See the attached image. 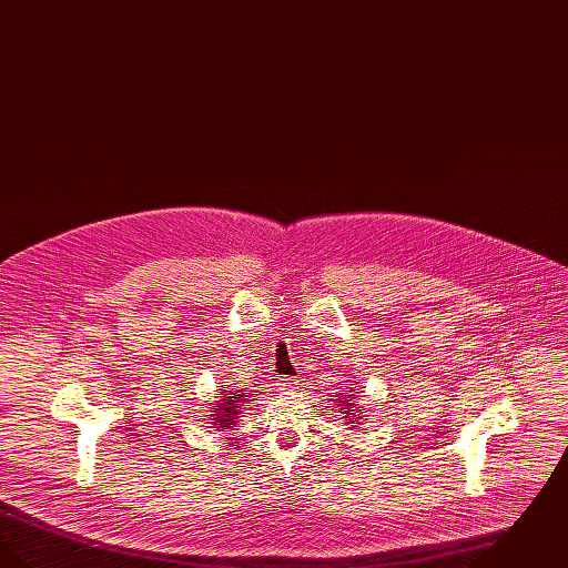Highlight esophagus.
<instances>
[{
  "instance_id": "obj_1",
  "label": "esophagus",
  "mask_w": 568,
  "mask_h": 568,
  "mask_svg": "<svg viewBox=\"0 0 568 568\" xmlns=\"http://www.w3.org/2000/svg\"><path fill=\"white\" fill-rule=\"evenodd\" d=\"M294 385H297V381L294 377H276V387L278 389H292Z\"/></svg>"
}]
</instances>
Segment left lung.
I'll return each mask as SVG.
<instances>
[{
  "instance_id": "obj_1",
  "label": "left lung",
  "mask_w": 568,
  "mask_h": 568,
  "mask_svg": "<svg viewBox=\"0 0 568 568\" xmlns=\"http://www.w3.org/2000/svg\"><path fill=\"white\" fill-rule=\"evenodd\" d=\"M343 406H349V408H352V403H345V400H343ZM349 415H353V413H349Z\"/></svg>"
}]
</instances>
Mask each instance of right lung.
Masks as SVG:
<instances>
[{
  "mask_svg": "<svg viewBox=\"0 0 568 568\" xmlns=\"http://www.w3.org/2000/svg\"><path fill=\"white\" fill-rule=\"evenodd\" d=\"M243 398L244 396H241V394H234V396H225L221 400L215 417V426L219 430H227V428L234 426V419L239 417V413L243 408V405H241V403H244Z\"/></svg>",
  "mask_w": 568,
  "mask_h": 568,
  "instance_id": "obj_1",
  "label": "right lung"
}]
</instances>
